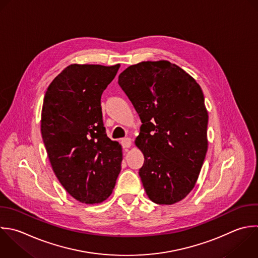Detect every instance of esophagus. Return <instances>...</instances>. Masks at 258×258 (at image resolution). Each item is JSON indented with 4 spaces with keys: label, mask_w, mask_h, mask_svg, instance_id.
I'll return each mask as SVG.
<instances>
[{
    "label": "esophagus",
    "mask_w": 258,
    "mask_h": 258,
    "mask_svg": "<svg viewBox=\"0 0 258 258\" xmlns=\"http://www.w3.org/2000/svg\"><path fill=\"white\" fill-rule=\"evenodd\" d=\"M121 143H122L123 148H129L132 145V141L130 138H123L121 140Z\"/></svg>",
    "instance_id": "1"
}]
</instances>
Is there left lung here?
<instances>
[{"mask_svg":"<svg viewBox=\"0 0 258 258\" xmlns=\"http://www.w3.org/2000/svg\"><path fill=\"white\" fill-rule=\"evenodd\" d=\"M118 84L142 123L135 144L144 155L139 176L148 198L159 205L181 201L194 188L208 149L201 87L166 60L131 66Z\"/></svg>","mask_w":258,"mask_h":258,"instance_id":"left-lung-1","label":"left lung"}]
</instances>
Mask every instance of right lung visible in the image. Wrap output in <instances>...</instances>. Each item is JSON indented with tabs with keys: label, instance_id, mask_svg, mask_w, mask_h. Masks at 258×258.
<instances>
[{
	"label": "right lung",
	"instance_id": "right-lung-1",
	"mask_svg": "<svg viewBox=\"0 0 258 258\" xmlns=\"http://www.w3.org/2000/svg\"><path fill=\"white\" fill-rule=\"evenodd\" d=\"M120 64H71L49 85L41 134L52 169L66 190L86 204L110 197L121 170L122 148L106 134L101 97Z\"/></svg>",
	"mask_w": 258,
	"mask_h": 258
}]
</instances>
